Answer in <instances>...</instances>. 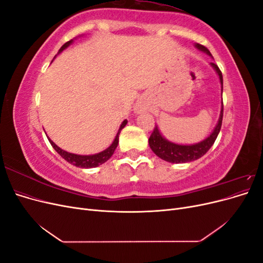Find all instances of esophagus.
I'll use <instances>...</instances> for the list:
<instances>
[{"label": "esophagus", "instance_id": "esophagus-1", "mask_svg": "<svg viewBox=\"0 0 263 263\" xmlns=\"http://www.w3.org/2000/svg\"><path fill=\"white\" fill-rule=\"evenodd\" d=\"M141 108H144V104H141V103H138V104L136 105V109H141Z\"/></svg>", "mask_w": 263, "mask_h": 263}]
</instances>
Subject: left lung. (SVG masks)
I'll use <instances>...</instances> for the list:
<instances>
[{
	"instance_id": "left-lung-1",
	"label": "left lung",
	"mask_w": 263,
	"mask_h": 263,
	"mask_svg": "<svg viewBox=\"0 0 263 263\" xmlns=\"http://www.w3.org/2000/svg\"><path fill=\"white\" fill-rule=\"evenodd\" d=\"M196 48H198L202 51H205L208 54L211 55L210 50L206 48L205 46L196 44ZM211 65L213 66V68L216 70V72L219 76V80L221 83V89H222V74L221 71L219 70L218 66L215 65L214 62H212ZM224 106H221V110H220V117L217 126L215 127L214 132L211 134V136L206 138L205 140L198 142L196 145H191V146H183V145H177L173 144V142H170L168 140H165L160 133L158 130V127L156 126L153 133H151L150 137H149V146L151 148V150L159 157L163 159L165 161H169L172 163H183V162H190L196 160V159L201 158L202 156H204L208 151L210 150V148L214 145L215 140H216L220 127H221V123H222V113H224Z\"/></svg>"
}]
</instances>
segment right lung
<instances>
[{
  "label": "right lung",
  "mask_w": 263,
  "mask_h": 263,
  "mask_svg": "<svg viewBox=\"0 0 263 263\" xmlns=\"http://www.w3.org/2000/svg\"><path fill=\"white\" fill-rule=\"evenodd\" d=\"M72 43V41H69L67 42L65 45H63L61 48L59 49V52H61L63 49H66L67 47ZM127 124V121H124L121 125V127H119L118 129V133L116 135V137L113 141V144L110 145L106 150L102 151V153L100 154H97V155H92V156H79V155H74V154H70V153H67V151L60 149L57 145L54 144V142L49 139V142L51 144V146L53 147V149L57 151V153L65 159V160H67L69 163L73 164L76 166H79V168H95V166H98L102 163H104L105 161H107L108 159L112 157V155L114 154V151L118 145V137H119V133H121V130L124 128V127L126 126Z\"/></svg>",
  "instance_id": "right-lung-1"
}]
</instances>
